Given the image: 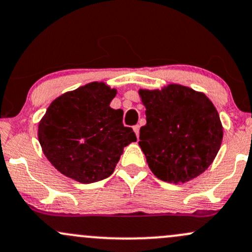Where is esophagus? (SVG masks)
Segmentation results:
<instances>
[{"instance_id": "esophagus-1", "label": "esophagus", "mask_w": 252, "mask_h": 252, "mask_svg": "<svg viewBox=\"0 0 252 252\" xmlns=\"http://www.w3.org/2000/svg\"><path fill=\"white\" fill-rule=\"evenodd\" d=\"M132 129H134V131H135V134H136V136L139 137V134H140V126H139V124H136V126H132Z\"/></svg>"}]
</instances>
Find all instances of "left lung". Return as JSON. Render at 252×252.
I'll return each instance as SVG.
<instances>
[{"mask_svg":"<svg viewBox=\"0 0 252 252\" xmlns=\"http://www.w3.org/2000/svg\"><path fill=\"white\" fill-rule=\"evenodd\" d=\"M146 126L140 146L158 178L185 183L206 171L219 152L222 126L219 113L203 93L181 85L140 91Z\"/></svg>","mask_w":252,"mask_h":252,"instance_id":"obj_1","label":"left lung"}]
</instances>
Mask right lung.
Instances as JSON below:
<instances>
[{"instance_id":"1","label":"right lung","mask_w":252,"mask_h":252,"mask_svg":"<svg viewBox=\"0 0 252 252\" xmlns=\"http://www.w3.org/2000/svg\"><path fill=\"white\" fill-rule=\"evenodd\" d=\"M116 90L92 82L54 100L40 121L44 154L61 173L84 184L112 175L123 147L136 135L123 124V110L110 107Z\"/></svg>"}]
</instances>
